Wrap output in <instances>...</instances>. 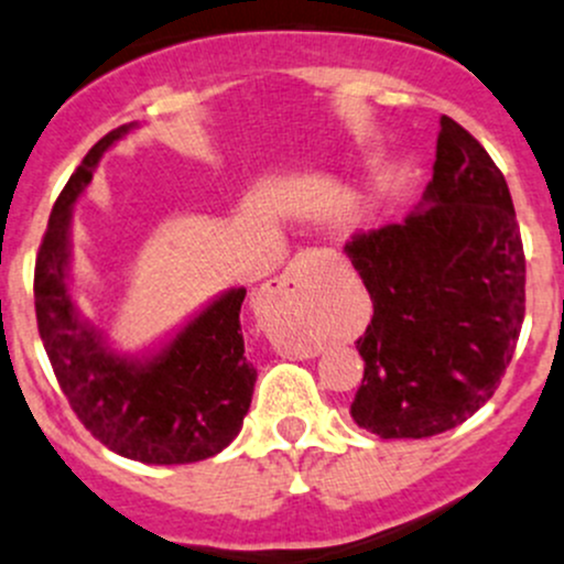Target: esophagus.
Listing matches in <instances>:
<instances>
[{
	"label": "esophagus",
	"instance_id": "esophagus-1",
	"mask_svg": "<svg viewBox=\"0 0 564 564\" xmlns=\"http://www.w3.org/2000/svg\"><path fill=\"white\" fill-rule=\"evenodd\" d=\"M318 262V253L316 251H302L297 257L292 259V264L286 267L281 278H275L270 286L272 297H300L305 294L307 283H311V272L313 267Z\"/></svg>",
	"mask_w": 564,
	"mask_h": 564
}]
</instances>
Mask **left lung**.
Returning <instances> with one entry per match:
<instances>
[{"instance_id": "1", "label": "left lung", "mask_w": 564, "mask_h": 564, "mask_svg": "<svg viewBox=\"0 0 564 564\" xmlns=\"http://www.w3.org/2000/svg\"><path fill=\"white\" fill-rule=\"evenodd\" d=\"M346 253L372 300L354 422L391 441L470 419L517 351L527 272L511 192L481 142L443 116L422 205Z\"/></svg>"}]
</instances>
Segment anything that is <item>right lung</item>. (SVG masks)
Listing matches in <instances>:
<instances>
[{"mask_svg":"<svg viewBox=\"0 0 564 564\" xmlns=\"http://www.w3.org/2000/svg\"><path fill=\"white\" fill-rule=\"evenodd\" d=\"M134 123L105 134L53 205L34 262L37 329L56 381L80 424L110 452L145 465H188L229 446L251 408L257 370L246 359L232 289L188 322L156 357H116L78 316L67 286L73 205L99 156Z\"/></svg>","mask_w":564,"mask_h":564,"instance_id":"right-lung-1","label":"right lung"}]
</instances>
